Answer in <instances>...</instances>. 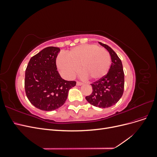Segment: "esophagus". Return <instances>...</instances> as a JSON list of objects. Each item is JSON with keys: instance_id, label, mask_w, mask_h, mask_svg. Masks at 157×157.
Here are the masks:
<instances>
[{"instance_id": "obj_1", "label": "esophagus", "mask_w": 157, "mask_h": 157, "mask_svg": "<svg viewBox=\"0 0 157 157\" xmlns=\"http://www.w3.org/2000/svg\"><path fill=\"white\" fill-rule=\"evenodd\" d=\"M83 83L81 82H79V81H77V86H81V85H82Z\"/></svg>"}]
</instances>
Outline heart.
<instances>
[{
	"label": "heart",
	"mask_w": 157,
	"mask_h": 157,
	"mask_svg": "<svg viewBox=\"0 0 157 157\" xmlns=\"http://www.w3.org/2000/svg\"><path fill=\"white\" fill-rule=\"evenodd\" d=\"M58 68L66 78H71L80 70L84 77L97 80L107 75L111 66V56L96 44H83L71 49L57 58Z\"/></svg>",
	"instance_id": "heart-1"
}]
</instances>
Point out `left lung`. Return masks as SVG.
<instances>
[{"mask_svg":"<svg viewBox=\"0 0 157 157\" xmlns=\"http://www.w3.org/2000/svg\"><path fill=\"white\" fill-rule=\"evenodd\" d=\"M105 48L111 57V65L107 74L91 84L92 92L86 96L91 105L101 107H109L121 98L124 88V73L121 59L114 50L107 44L99 42Z\"/></svg>","mask_w":157,"mask_h":157,"instance_id":"obj_1","label":"left lung"}]
</instances>
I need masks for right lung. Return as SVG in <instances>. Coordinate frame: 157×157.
Masks as SVG:
<instances>
[{"label": "right lung", "instance_id": "1", "mask_svg": "<svg viewBox=\"0 0 157 157\" xmlns=\"http://www.w3.org/2000/svg\"><path fill=\"white\" fill-rule=\"evenodd\" d=\"M60 49L49 46L33 56L25 70V90L31 104L42 111H54L62 106L69 90L76 85L65 80L57 70L56 58Z\"/></svg>", "mask_w": 157, "mask_h": 157}]
</instances>
